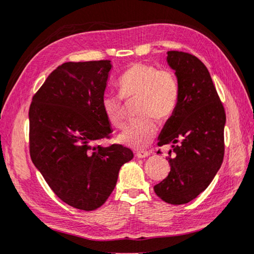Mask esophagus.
Returning a JSON list of instances; mask_svg holds the SVG:
<instances>
[{"mask_svg":"<svg viewBox=\"0 0 254 254\" xmlns=\"http://www.w3.org/2000/svg\"><path fill=\"white\" fill-rule=\"evenodd\" d=\"M149 155L148 151H138L136 152V156L139 157V159H144V157H147Z\"/></svg>","mask_w":254,"mask_h":254,"instance_id":"obj_1","label":"esophagus"}]
</instances>
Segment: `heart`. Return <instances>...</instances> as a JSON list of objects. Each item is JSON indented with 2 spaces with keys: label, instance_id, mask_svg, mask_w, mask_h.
<instances>
[{
  "label": "heart",
  "instance_id": "obj_1",
  "mask_svg": "<svg viewBox=\"0 0 254 254\" xmlns=\"http://www.w3.org/2000/svg\"><path fill=\"white\" fill-rule=\"evenodd\" d=\"M120 95L105 93L101 108L108 122L116 128L126 123V108L123 99L129 101L137 98L135 119L119 136V142L132 148H142L151 143L156 134L155 118L165 122L172 117L180 98V85L173 70L157 68L143 62L130 64L117 82Z\"/></svg>",
  "mask_w": 254,
  "mask_h": 254
}]
</instances>
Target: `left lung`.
I'll list each match as a JSON object with an SVG mask.
<instances>
[{
	"label": "left lung",
	"mask_w": 254,
	"mask_h": 254,
	"mask_svg": "<svg viewBox=\"0 0 254 254\" xmlns=\"http://www.w3.org/2000/svg\"><path fill=\"white\" fill-rule=\"evenodd\" d=\"M166 60L176 70L180 98L157 143L172 144L174 156L166 159L171 170L154 191L165 202L182 205L201 193L221 168L226 115L208 69L199 58L171 51Z\"/></svg>",
	"instance_id": "1"
}]
</instances>
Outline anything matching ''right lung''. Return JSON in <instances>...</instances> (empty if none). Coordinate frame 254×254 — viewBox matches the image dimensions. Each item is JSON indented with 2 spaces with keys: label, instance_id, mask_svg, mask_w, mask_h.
Here are the masks:
<instances>
[{
  "label": "right lung",
  "instance_id": "1",
  "mask_svg": "<svg viewBox=\"0 0 254 254\" xmlns=\"http://www.w3.org/2000/svg\"><path fill=\"white\" fill-rule=\"evenodd\" d=\"M110 61L67 62L49 74L29 109V151L54 193L67 205L94 210L106 202L131 149L109 139L101 99Z\"/></svg>",
  "mask_w": 254,
  "mask_h": 254
}]
</instances>
